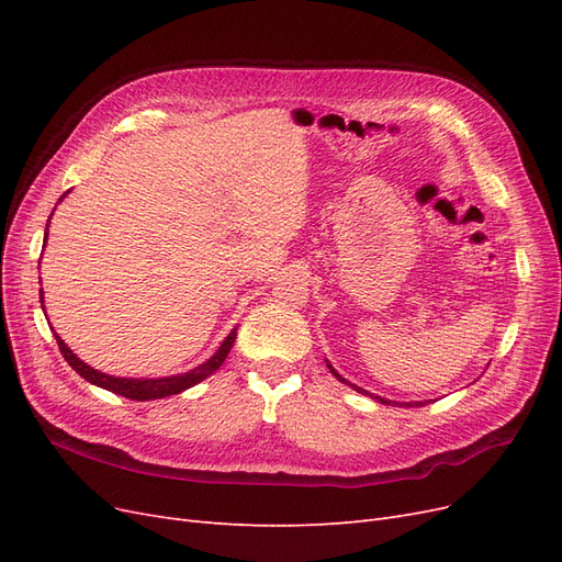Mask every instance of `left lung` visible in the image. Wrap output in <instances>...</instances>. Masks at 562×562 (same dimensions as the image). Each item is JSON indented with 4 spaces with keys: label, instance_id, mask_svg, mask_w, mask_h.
<instances>
[{
    "label": "left lung",
    "instance_id": "8db88e82",
    "mask_svg": "<svg viewBox=\"0 0 562 562\" xmlns=\"http://www.w3.org/2000/svg\"><path fill=\"white\" fill-rule=\"evenodd\" d=\"M328 368H330V372H333V375H335V378H337V380H339V382H345V384H349V386H353V389H356V391H359V394H366V396H372V394H368V391H366V389H361V386H356V384H351V382H347V380H345V378H342V375H339V372H335V370H333V366H328ZM372 398H378V401H380V403H386V405H389V403H391V401H384V398H380V396H372ZM391 405H398V403H391ZM415 405H422V403H415ZM407 407H413V403H407Z\"/></svg>",
    "mask_w": 562,
    "mask_h": 562
}]
</instances>
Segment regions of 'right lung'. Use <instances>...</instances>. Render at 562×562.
Listing matches in <instances>:
<instances>
[{"label":"right lung","mask_w":562,"mask_h":562,"mask_svg":"<svg viewBox=\"0 0 562 562\" xmlns=\"http://www.w3.org/2000/svg\"><path fill=\"white\" fill-rule=\"evenodd\" d=\"M65 196V194H63ZM48 229V227H46ZM40 300H42V310H44V295L40 291ZM56 335V333H54ZM236 339V330H232L227 335V339L223 345H220V349L211 356V359L206 363H201L199 368L184 372V375H173V378H161V380H128V378H112V375H105V372H98L93 370L91 366H87L83 361H79L77 356L70 351V347H67L63 339L56 335V342H58V349L60 353L65 356V361L70 363L79 375L95 384V386H103L108 391H112V394H119V396H126L131 401H149V398H166V396H173V394H180V391L190 389L194 384H199L201 380H206L209 375H213V372L225 363L227 353L234 345Z\"/></svg>","instance_id":"obj_1"}]
</instances>
